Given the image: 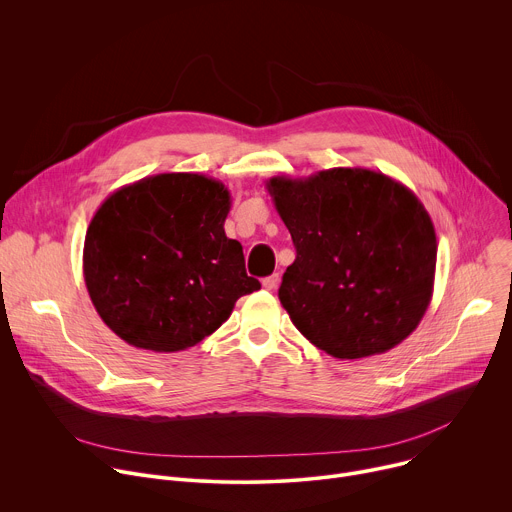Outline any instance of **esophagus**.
Returning <instances> with one entry per match:
<instances>
[{
    "mask_svg": "<svg viewBox=\"0 0 512 512\" xmlns=\"http://www.w3.org/2000/svg\"><path fill=\"white\" fill-rule=\"evenodd\" d=\"M277 283H279V273H273V275H269V277L263 279V287H265L267 291H273V289L277 287Z\"/></svg>",
    "mask_w": 512,
    "mask_h": 512,
    "instance_id": "1",
    "label": "esophagus"
}]
</instances>
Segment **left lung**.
<instances>
[{"label": "left lung", "instance_id": "8db88e82", "mask_svg": "<svg viewBox=\"0 0 512 512\" xmlns=\"http://www.w3.org/2000/svg\"><path fill=\"white\" fill-rule=\"evenodd\" d=\"M267 190L296 247L279 287L294 326L342 360L401 344L435 279V229L419 198L367 168L275 176Z\"/></svg>", "mask_w": 512, "mask_h": 512}]
</instances>
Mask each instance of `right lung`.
Here are the masks:
<instances>
[{
	"instance_id": "1",
	"label": "right lung",
	"mask_w": 512,
	"mask_h": 512,
	"mask_svg": "<svg viewBox=\"0 0 512 512\" xmlns=\"http://www.w3.org/2000/svg\"><path fill=\"white\" fill-rule=\"evenodd\" d=\"M231 194L202 174L172 172L115 190L95 212L83 273L101 320L127 344L186 350L261 287L225 235Z\"/></svg>"
}]
</instances>
